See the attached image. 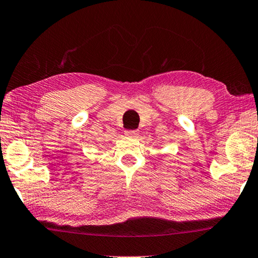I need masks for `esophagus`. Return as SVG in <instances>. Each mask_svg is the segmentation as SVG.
<instances>
[{"instance_id": "esophagus-1", "label": "esophagus", "mask_w": 258, "mask_h": 258, "mask_svg": "<svg viewBox=\"0 0 258 258\" xmlns=\"http://www.w3.org/2000/svg\"><path fill=\"white\" fill-rule=\"evenodd\" d=\"M125 136L128 137V138H136L138 136V131H134V130H130V131H126L125 132Z\"/></svg>"}]
</instances>
